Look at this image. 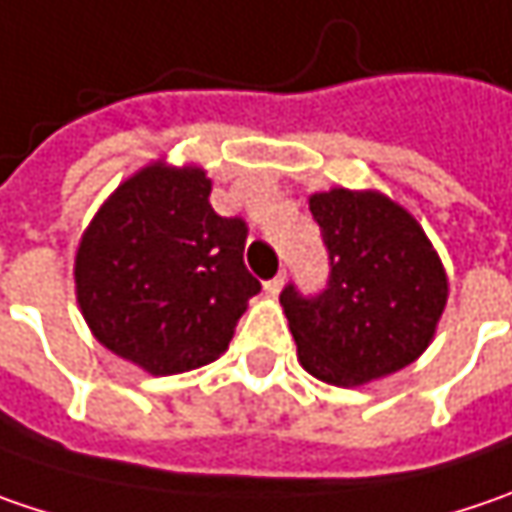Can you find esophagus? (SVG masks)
I'll return each mask as SVG.
<instances>
[{
	"label": "esophagus",
	"mask_w": 512,
	"mask_h": 512,
	"mask_svg": "<svg viewBox=\"0 0 512 512\" xmlns=\"http://www.w3.org/2000/svg\"><path fill=\"white\" fill-rule=\"evenodd\" d=\"M284 281H286V275H275L272 281H266V284H263L266 295H272V298H275V295H281V289H284Z\"/></svg>",
	"instance_id": "1"
}]
</instances>
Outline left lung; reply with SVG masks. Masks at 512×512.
Returning <instances> with one entry per match:
<instances>
[{
  "mask_svg": "<svg viewBox=\"0 0 512 512\" xmlns=\"http://www.w3.org/2000/svg\"><path fill=\"white\" fill-rule=\"evenodd\" d=\"M330 255L318 298L295 286L281 307L298 362L327 385L359 388L397 374L432 345L449 278L423 226L379 191L330 188L310 196Z\"/></svg>",
  "mask_w": 512,
  "mask_h": 512,
  "instance_id": "1",
  "label": "left lung"
}]
</instances>
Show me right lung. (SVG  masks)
I'll list each match as a JSON object with an SVG mask.
<instances>
[{"mask_svg": "<svg viewBox=\"0 0 512 512\" xmlns=\"http://www.w3.org/2000/svg\"><path fill=\"white\" fill-rule=\"evenodd\" d=\"M199 165L150 162L106 196L75 255L77 307L101 345L153 376L220 359L260 284L246 223L220 217Z\"/></svg>", "mask_w": 512, "mask_h": 512, "instance_id": "add662e5", "label": "right lung"}]
</instances>
